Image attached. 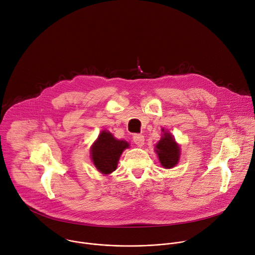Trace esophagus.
<instances>
[{"mask_svg":"<svg viewBox=\"0 0 255 255\" xmlns=\"http://www.w3.org/2000/svg\"><path fill=\"white\" fill-rule=\"evenodd\" d=\"M133 142L137 145L138 147H142L144 145V136L141 134H135L133 136Z\"/></svg>","mask_w":255,"mask_h":255,"instance_id":"esophagus-1","label":"esophagus"}]
</instances>
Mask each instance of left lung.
<instances>
[{
  "label": "left lung",
  "mask_w": 255,
  "mask_h": 255,
  "mask_svg": "<svg viewBox=\"0 0 255 255\" xmlns=\"http://www.w3.org/2000/svg\"><path fill=\"white\" fill-rule=\"evenodd\" d=\"M162 137L155 145V152L158 159L164 168H171L175 166L179 160L180 147L175 142L173 136L162 129Z\"/></svg>",
  "instance_id": "8db88e82"
}]
</instances>
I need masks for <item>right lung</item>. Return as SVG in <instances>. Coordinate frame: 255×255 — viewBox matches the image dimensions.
I'll list each match as a JSON object with an SVG mask.
<instances>
[{
  "label": "right lung",
  "mask_w": 255,
  "mask_h": 255,
  "mask_svg": "<svg viewBox=\"0 0 255 255\" xmlns=\"http://www.w3.org/2000/svg\"><path fill=\"white\" fill-rule=\"evenodd\" d=\"M129 147V143L116 139L109 131H102L91 147V158L97 169L109 174L117 168L122 152Z\"/></svg>",
  "instance_id": "obj_1"
}]
</instances>
